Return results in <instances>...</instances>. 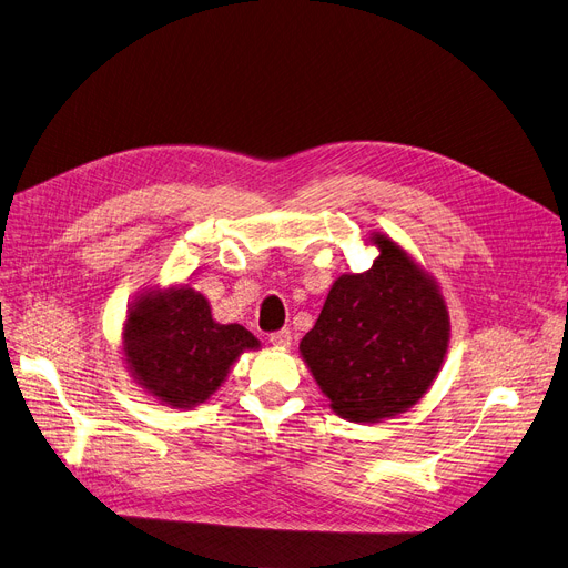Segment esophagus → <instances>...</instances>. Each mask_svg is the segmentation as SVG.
Instances as JSON below:
<instances>
[{"label":"esophagus","instance_id":"obj_1","mask_svg":"<svg viewBox=\"0 0 568 568\" xmlns=\"http://www.w3.org/2000/svg\"><path fill=\"white\" fill-rule=\"evenodd\" d=\"M268 343L285 349V347H290V343H292V334H290V329H281V332H274L272 336H268Z\"/></svg>","mask_w":568,"mask_h":568}]
</instances>
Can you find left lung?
Segmentation results:
<instances>
[{
  "instance_id": "1",
  "label": "left lung",
  "mask_w": 568,
  "mask_h": 568,
  "mask_svg": "<svg viewBox=\"0 0 568 568\" xmlns=\"http://www.w3.org/2000/svg\"><path fill=\"white\" fill-rule=\"evenodd\" d=\"M377 260L343 274L300 352L332 409L349 422L407 412L435 382L449 347V311L433 276L375 232Z\"/></svg>"
}]
</instances>
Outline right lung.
Instances as JSON below:
<instances>
[{
    "label": "right lung",
    "mask_w": 568,
    "mask_h": 568,
    "mask_svg": "<svg viewBox=\"0 0 568 568\" xmlns=\"http://www.w3.org/2000/svg\"><path fill=\"white\" fill-rule=\"evenodd\" d=\"M257 347L260 341L242 324H219L209 302L189 285L140 294L122 334L135 382L174 409L204 403L239 354Z\"/></svg>",
    "instance_id": "obj_1"
}]
</instances>
